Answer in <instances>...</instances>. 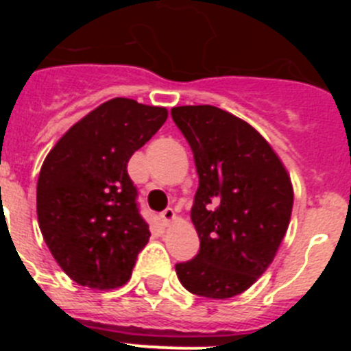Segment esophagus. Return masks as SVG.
<instances>
[{"mask_svg": "<svg viewBox=\"0 0 351 351\" xmlns=\"http://www.w3.org/2000/svg\"><path fill=\"white\" fill-rule=\"evenodd\" d=\"M160 218L163 225H170V223H173V219H176V213H173V209H165L160 214Z\"/></svg>", "mask_w": 351, "mask_h": 351, "instance_id": "34e87169", "label": "esophagus"}]
</instances>
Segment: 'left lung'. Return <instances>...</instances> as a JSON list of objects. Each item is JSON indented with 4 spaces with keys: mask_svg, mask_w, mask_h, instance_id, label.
Returning <instances> with one entry per match:
<instances>
[{
    "mask_svg": "<svg viewBox=\"0 0 351 351\" xmlns=\"http://www.w3.org/2000/svg\"><path fill=\"white\" fill-rule=\"evenodd\" d=\"M193 151L191 207L200 251L176 265L182 287L207 299L246 291L274 260L293 207L283 161L250 123L213 105L172 108Z\"/></svg>",
    "mask_w": 351,
    "mask_h": 351,
    "instance_id": "obj_1",
    "label": "left lung"
}]
</instances>
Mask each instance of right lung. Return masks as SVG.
Instances as JSON below:
<instances>
[{
	"label": "right lung",
	"instance_id": "right-lung-1",
	"mask_svg": "<svg viewBox=\"0 0 351 351\" xmlns=\"http://www.w3.org/2000/svg\"><path fill=\"white\" fill-rule=\"evenodd\" d=\"M167 117L165 107L112 98L77 121L43 161L36 184L40 230L75 283L112 290L132 278L151 232L126 167Z\"/></svg>",
	"mask_w": 351,
	"mask_h": 351
}]
</instances>
